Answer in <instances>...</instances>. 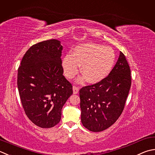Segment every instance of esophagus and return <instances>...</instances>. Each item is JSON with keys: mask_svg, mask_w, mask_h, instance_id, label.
Here are the masks:
<instances>
[{"mask_svg": "<svg viewBox=\"0 0 155 155\" xmlns=\"http://www.w3.org/2000/svg\"><path fill=\"white\" fill-rule=\"evenodd\" d=\"M78 90H79V88L76 87V86H74L73 87V93L74 94H77L78 93Z\"/></svg>", "mask_w": 155, "mask_h": 155, "instance_id": "esophagus-1", "label": "esophagus"}]
</instances>
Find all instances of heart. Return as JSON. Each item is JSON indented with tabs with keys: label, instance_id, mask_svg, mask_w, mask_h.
<instances>
[{
	"label": "heart",
	"instance_id": "1",
	"mask_svg": "<svg viewBox=\"0 0 155 155\" xmlns=\"http://www.w3.org/2000/svg\"><path fill=\"white\" fill-rule=\"evenodd\" d=\"M116 60V54L110 47L97 44H86L75 48L72 55L63 58L62 66L64 75L72 78L77 75L81 66L83 74L81 81L92 84L102 81L110 73Z\"/></svg>",
	"mask_w": 155,
	"mask_h": 155
}]
</instances>
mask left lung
<instances>
[{"label": "left lung", "instance_id": "left-lung-1", "mask_svg": "<svg viewBox=\"0 0 155 155\" xmlns=\"http://www.w3.org/2000/svg\"><path fill=\"white\" fill-rule=\"evenodd\" d=\"M130 87V68L120 51L116 65L105 79L80 89L83 125L95 132L113 125L122 113Z\"/></svg>", "mask_w": 155, "mask_h": 155}]
</instances>
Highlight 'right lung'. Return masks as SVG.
<instances>
[{"mask_svg":"<svg viewBox=\"0 0 155 155\" xmlns=\"http://www.w3.org/2000/svg\"><path fill=\"white\" fill-rule=\"evenodd\" d=\"M62 45L57 39L39 42L26 51L18 69L17 87L24 111L40 128L56 126L72 86L63 75Z\"/></svg>","mask_w":155,"mask_h":155,"instance_id":"1","label":"right lung"}]
</instances>
